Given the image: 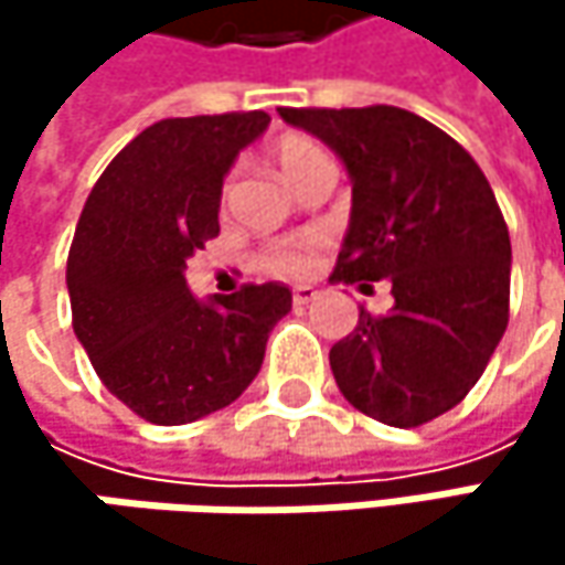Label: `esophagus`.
<instances>
[{"label":"esophagus","instance_id":"34e87169","mask_svg":"<svg viewBox=\"0 0 565 565\" xmlns=\"http://www.w3.org/2000/svg\"><path fill=\"white\" fill-rule=\"evenodd\" d=\"M313 297H317V290H313V287H297V290L290 294V303H294V307H307Z\"/></svg>","mask_w":565,"mask_h":565}]
</instances>
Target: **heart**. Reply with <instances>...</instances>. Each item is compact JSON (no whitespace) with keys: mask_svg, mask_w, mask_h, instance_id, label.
Masks as SVG:
<instances>
[{"mask_svg":"<svg viewBox=\"0 0 565 565\" xmlns=\"http://www.w3.org/2000/svg\"><path fill=\"white\" fill-rule=\"evenodd\" d=\"M275 160L281 172L297 185V179L310 167L323 163L327 153L320 150V143H313L310 137L303 134H284L281 140L275 143ZM317 238L313 235H300V238H284V242H275L268 248L258 252L255 265L258 271L271 275V278H281V281H297L310 271V262H313V252H317Z\"/></svg>","mask_w":565,"mask_h":565,"instance_id":"b5f03b06","label":"heart"}]
</instances>
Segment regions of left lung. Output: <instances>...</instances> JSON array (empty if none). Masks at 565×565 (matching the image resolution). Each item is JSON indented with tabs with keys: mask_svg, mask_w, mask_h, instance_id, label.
<instances>
[{
	"mask_svg": "<svg viewBox=\"0 0 565 565\" xmlns=\"http://www.w3.org/2000/svg\"><path fill=\"white\" fill-rule=\"evenodd\" d=\"M350 170L353 212L330 281L393 284L390 313L360 310L330 370L353 408L418 428L475 390L510 317V235L471 153L425 117L373 107H278Z\"/></svg>",
	"mask_w": 565,
	"mask_h": 565,
	"instance_id": "left-lung-1",
	"label": "left lung"
}]
</instances>
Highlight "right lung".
<instances>
[{"mask_svg":"<svg viewBox=\"0 0 565 565\" xmlns=\"http://www.w3.org/2000/svg\"><path fill=\"white\" fill-rule=\"evenodd\" d=\"M271 117H170L134 137L94 182L67 252L71 323L100 383L153 425L232 405L262 370L284 284L199 303L185 262L218 235L222 179Z\"/></svg>","mask_w":565,"mask_h":565,"instance_id":"obj_1","label":"right lung"}]
</instances>
